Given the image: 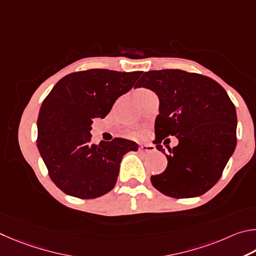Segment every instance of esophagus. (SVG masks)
I'll use <instances>...</instances> for the list:
<instances>
[{
  "instance_id": "1",
  "label": "esophagus",
  "mask_w": 256,
  "mask_h": 256,
  "mask_svg": "<svg viewBox=\"0 0 256 256\" xmlns=\"http://www.w3.org/2000/svg\"><path fill=\"white\" fill-rule=\"evenodd\" d=\"M140 152H154L155 147L153 145H140Z\"/></svg>"
}]
</instances>
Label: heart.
Returning a JSON list of instances; mask_svg holds the SVG:
<instances>
[{
  "label": "heart",
  "instance_id": "obj_1",
  "mask_svg": "<svg viewBox=\"0 0 256 256\" xmlns=\"http://www.w3.org/2000/svg\"><path fill=\"white\" fill-rule=\"evenodd\" d=\"M140 91H142V90H140ZM138 135H140V134H138Z\"/></svg>",
  "mask_w": 256,
  "mask_h": 256
}]
</instances>
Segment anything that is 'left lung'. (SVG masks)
I'll list each match as a JSON object with an SVG mask.
<instances>
[{"label":"left lung","mask_w":256,"mask_h":256,"mask_svg":"<svg viewBox=\"0 0 256 256\" xmlns=\"http://www.w3.org/2000/svg\"><path fill=\"white\" fill-rule=\"evenodd\" d=\"M135 88L158 96L156 148L164 154V138L179 140L178 146L168 148V166L150 176L152 184L171 198L202 196L220 178L236 147V110L225 88L208 76L182 70L145 72Z\"/></svg>","instance_id":"1"}]
</instances>
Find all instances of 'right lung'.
<instances>
[{"mask_svg":"<svg viewBox=\"0 0 256 256\" xmlns=\"http://www.w3.org/2000/svg\"><path fill=\"white\" fill-rule=\"evenodd\" d=\"M142 72L93 68L58 80L40 108L37 147L49 178L66 194L94 199L114 189L122 156L135 142L114 138L91 144L94 118H104Z\"/></svg>","mask_w":256,"mask_h":256,"instance_id":"add662e5","label":"right lung"}]
</instances>
